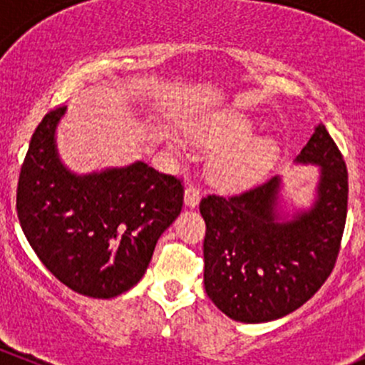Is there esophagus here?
<instances>
[{
	"instance_id": "esophagus-1",
	"label": "esophagus",
	"mask_w": 365,
	"mask_h": 365,
	"mask_svg": "<svg viewBox=\"0 0 365 365\" xmlns=\"http://www.w3.org/2000/svg\"><path fill=\"white\" fill-rule=\"evenodd\" d=\"M201 201V196H200V189L194 185H189L185 189V205L189 206V208H196L197 205H200Z\"/></svg>"
}]
</instances>
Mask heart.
Listing matches in <instances>:
<instances>
[{"label": "heart", "mask_w": 365, "mask_h": 365, "mask_svg": "<svg viewBox=\"0 0 365 365\" xmlns=\"http://www.w3.org/2000/svg\"><path fill=\"white\" fill-rule=\"evenodd\" d=\"M252 121L238 113H224L192 130V141L219 152L210 164V178L224 189H244L263 178L279 157L272 138H251Z\"/></svg>", "instance_id": "b5f03b06"}]
</instances>
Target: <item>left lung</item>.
<instances>
[{
  "label": "left lung",
  "mask_w": 365,
  "mask_h": 365,
  "mask_svg": "<svg viewBox=\"0 0 365 365\" xmlns=\"http://www.w3.org/2000/svg\"><path fill=\"white\" fill-rule=\"evenodd\" d=\"M297 164L319 168L307 210L281 213V176L238 196H206L205 289L242 323L279 319L304 305L327 281L339 254L348 210V171L325 125L314 128Z\"/></svg>",
  "instance_id": "1"
}]
</instances>
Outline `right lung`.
I'll return each instance as SVG.
<instances>
[{"instance_id":"obj_1","label":"right lung","mask_w":365,"mask_h":365,"mask_svg":"<svg viewBox=\"0 0 365 365\" xmlns=\"http://www.w3.org/2000/svg\"><path fill=\"white\" fill-rule=\"evenodd\" d=\"M67 106L43 116L29 141L17 185V217L47 270L91 298H113L138 284L157 240L180 215L178 178L138 160L77 175L56 148Z\"/></svg>"}]
</instances>
